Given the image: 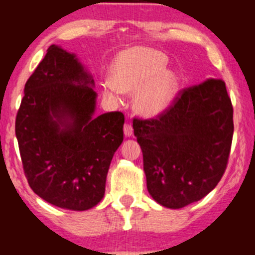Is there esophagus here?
I'll use <instances>...</instances> for the list:
<instances>
[{"instance_id":"esophagus-1","label":"esophagus","mask_w":255,"mask_h":255,"mask_svg":"<svg viewBox=\"0 0 255 255\" xmlns=\"http://www.w3.org/2000/svg\"><path fill=\"white\" fill-rule=\"evenodd\" d=\"M124 131H125V135L126 136H131V135H133V127H131V125L130 124L125 125Z\"/></svg>"}]
</instances>
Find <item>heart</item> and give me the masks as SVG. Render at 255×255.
Masks as SVG:
<instances>
[{
    "mask_svg": "<svg viewBox=\"0 0 255 255\" xmlns=\"http://www.w3.org/2000/svg\"><path fill=\"white\" fill-rule=\"evenodd\" d=\"M168 57L150 48L128 49L111 64L109 81L103 93L113 98L115 90L136 93L135 109L146 118H154L170 107L178 90L177 75L166 69Z\"/></svg>",
    "mask_w": 255,
    "mask_h": 255,
    "instance_id": "b5f03b06",
    "label": "heart"
}]
</instances>
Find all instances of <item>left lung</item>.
<instances>
[{"label": "left lung", "instance_id": "1", "mask_svg": "<svg viewBox=\"0 0 255 255\" xmlns=\"http://www.w3.org/2000/svg\"><path fill=\"white\" fill-rule=\"evenodd\" d=\"M147 191L168 209H182L217 186L227 169L234 122L222 79L181 91L156 119L133 120Z\"/></svg>", "mask_w": 255, "mask_h": 255}]
</instances>
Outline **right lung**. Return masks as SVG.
Wrapping results in <instances>:
<instances>
[{
  "label": "right lung",
  "instance_id": "obj_1",
  "mask_svg": "<svg viewBox=\"0 0 255 255\" xmlns=\"http://www.w3.org/2000/svg\"><path fill=\"white\" fill-rule=\"evenodd\" d=\"M95 81L77 56L48 52L25 85L15 134L25 176L49 204L73 211L104 197L114 153L124 141L120 111L95 116Z\"/></svg>",
  "mask_w": 255,
  "mask_h": 255
}]
</instances>
